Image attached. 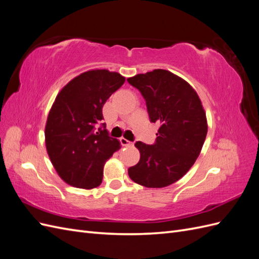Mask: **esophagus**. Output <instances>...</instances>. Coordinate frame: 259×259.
<instances>
[{"instance_id":"1","label":"esophagus","mask_w":259,"mask_h":259,"mask_svg":"<svg viewBox=\"0 0 259 259\" xmlns=\"http://www.w3.org/2000/svg\"><path fill=\"white\" fill-rule=\"evenodd\" d=\"M120 142H121V144H122V146H125V147H128V146H132L133 144L130 142V140H127V139H125V138H120Z\"/></svg>"}]
</instances>
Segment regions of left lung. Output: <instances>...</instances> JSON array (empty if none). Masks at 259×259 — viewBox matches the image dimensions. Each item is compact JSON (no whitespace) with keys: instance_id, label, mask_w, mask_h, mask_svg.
<instances>
[{"instance_id":"obj_1","label":"left lung","mask_w":259,"mask_h":259,"mask_svg":"<svg viewBox=\"0 0 259 259\" xmlns=\"http://www.w3.org/2000/svg\"><path fill=\"white\" fill-rule=\"evenodd\" d=\"M146 100L149 119L160 123L153 145L135 144L140 160L128 168L133 182L147 188L176 183L191 168L207 134L206 114L192 86L167 70L128 77Z\"/></svg>"}]
</instances>
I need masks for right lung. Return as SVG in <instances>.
Returning <instances> with one entry per match:
<instances>
[{
	"label": "right lung",
	"instance_id": "add662e5",
	"mask_svg": "<svg viewBox=\"0 0 259 259\" xmlns=\"http://www.w3.org/2000/svg\"><path fill=\"white\" fill-rule=\"evenodd\" d=\"M125 77L108 70H90L70 81L55 99L45 126L51 162L68 185L93 189L103 182L104 165L120 149L108 135L103 107Z\"/></svg>",
	"mask_w": 259,
	"mask_h": 259
}]
</instances>
